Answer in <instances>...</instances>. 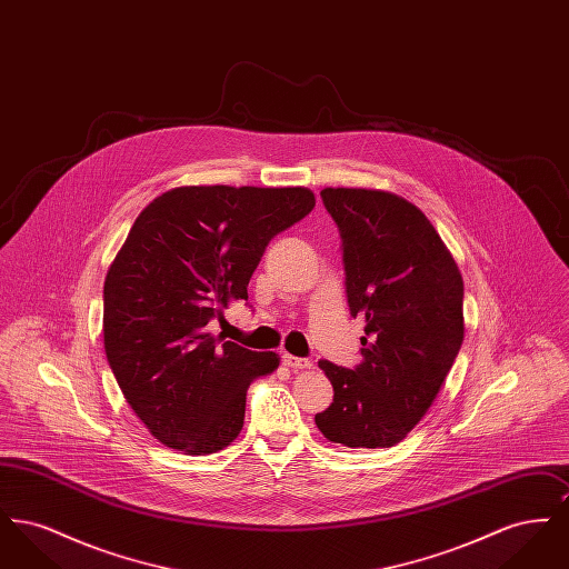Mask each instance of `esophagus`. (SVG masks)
Returning <instances> with one entry per match:
<instances>
[{
  "label": "esophagus",
  "instance_id": "34e87169",
  "mask_svg": "<svg viewBox=\"0 0 569 569\" xmlns=\"http://www.w3.org/2000/svg\"><path fill=\"white\" fill-rule=\"evenodd\" d=\"M283 365L298 371V369H309L311 360L309 358H298V356H292V353H283Z\"/></svg>",
  "mask_w": 569,
  "mask_h": 569
}]
</instances>
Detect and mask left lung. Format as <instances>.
<instances>
[{"label":"left lung","instance_id":"8db88e82","mask_svg":"<svg viewBox=\"0 0 569 569\" xmlns=\"http://www.w3.org/2000/svg\"><path fill=\"white\" fill-rule=\"evenodd\" d=\"M353 318L365 320L362 362L320 360L335 397L316 425L348 448H390L433 406L462 343V277L427 216L378 190L326 188Z\"/></svg>","mask_w":569,"mask_h":569}]
</instances>
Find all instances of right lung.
<instances>
[{"instance_id": "right-lung-1", "label": "right lung", "mask_w": 569, "mask_h": 569, "mask_svg": "<svg viewBox=\"0 0 569 569\" xmlns=\"http://www.w3.org/2000/svg\"><path fill=\"white\" fill-rule=\"evenodd\" d=\"M307 188L190 186L136 217L104 281V350L136 416L163 446L213 455L241 433L247 388L279 367L213 337L272 237L309 216Z\"/></svg>"}]
</instances>
